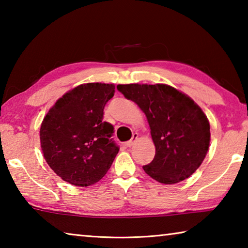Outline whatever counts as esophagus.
<instances>
[{
    "instance_id": "1",
    "label": "esophagus",
    "mask_w": 248,
    "mask_h": 248,
    "mask_svg": "<svg viewBox=\"0 0 248 248\" xmlns=\"http://www.w3.org/2000/svg\"><path fill=\"white\" fill-rule=\"evenodd\" d=\"M138 137H139V136H138L137 132L133 133V134H132V139L130 140V141L125 142V145H127V146H132L134 143H136V141L138 140Z\"/></svg>"
}]
</instances>
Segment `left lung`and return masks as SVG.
I'll return each instance as SVG.
<instances>
[{
	"label": "left lung",
	"mask_w": 248,
	"mask_h": 248,
	"mask_svg": "<svg viewBox=\"0 0 248 248\" xmlns=\"http://www.w3.org/2000/svg\"><path fill=\"white\" fill-rule=\"evenodd\" d=\"M117 90L148 119L156 151L153 161L143 166L145 173L167 185L194 174L210 144L209 121L198 105L166 84H119Z\"/></svg>",
	"instance_id": "1"
}]
</instances>
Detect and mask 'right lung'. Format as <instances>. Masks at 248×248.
Masks as SVG:
<instances>
[{"mask_svg":"<svg viewBox=\"0 0 248 248\" xmlns=\"http://www.w3.org/2000/svg\"><path fill=\"white\" fill-rule=\"evenodd\" d=\"M114 84L86 83L59 98L44 118L40 143L48 165L75 186L97 183L119 151L111 139L114 125L104 121Z\"/></svg>","mask_w":248,"mask_h":248,"instance_id":"1","label":"right lung"}]
</instances>
